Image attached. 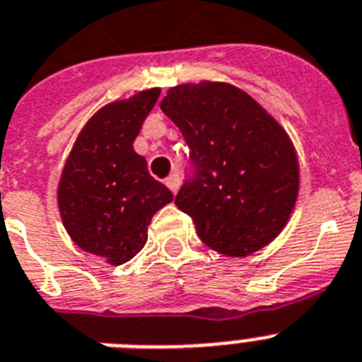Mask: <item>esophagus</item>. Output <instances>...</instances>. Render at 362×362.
<instances>
[{
    "label": "esophagus",
    "instance_id": "1",
    "mask_svg": "<svg viewBox=\"0 0 362 362\" xmlns=\"http://www.w3.org/2000/svg\"><path fill=\"white\" fill-rule=\"evenodd\" d=\"M165 186L169 187V189H171L173 195H176V193H178V189H180V176H178V175H171L165 180Z\"/></svg>",
    "mask_w": 362,
    "mask_h": 362
}]
</instances>
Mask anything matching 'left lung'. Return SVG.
Returning a JSON list of instances; mask_svg holds the SVG:
<instances>
[{"mask_svg": "<svg viewBox=\"0 0 362 362\" xmlns=\"http://www.w3.org/2000/svg\"><path fill=\"white\" fill-rule=\"evenodd\" d=\"M160 108L191 148L195 176L175 204L191 215L199 238L230 257L274 241L300 189L298 156L284 127L230 83L178 84Z\"/></svg>", "mask_w": 362, "mask_h": 362, "instance_id": "1", "label": "left lung"}]
</instances>
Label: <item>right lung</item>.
<instances>
[{
    "label": "right lung",
    "mask_w": 362,
    "mask_h": 362,
    "mask_svg": "<svg viewBox=\"0 0 362 362\" xmlns=\"http://www.w3.org/2000/svg\"><path fill=\"white\" fill-rule=\"evenodd\" d=\"M160 97L151 88L105 105L88 119L57 187L62 224L81 250L123 265L147 243V228L173 193L147 171L134 139Z\"/></svg>",
    "instance_id": "obj_1"
}]
</instances>
